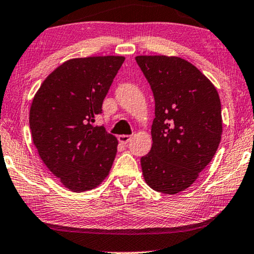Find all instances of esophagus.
I'll list each match as a JSON object with an SVG mask.
<instances>
[{
  "label": "esophagus",
  "mask_w": 254,
  "mask_h": 254,
  "mask_svg": "<svg viewBox=\"0 0 254 254\" xmlns=\"http://www.w3.org/2000/svg\"><path fill=\"white\" fill-rule=\"evenodd\" d=\"M119 141L121 142V143H124V145H127V143L130 141L131 140V137L130 135H127V134H121V135H119Z\"/></svg>",
  "instance_id": "1"
}]
</instances>
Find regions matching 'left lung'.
<instances>
[{"label":"left lung","mask_w":254,"mask_h":254,"mask_svg":"<svg viewBox=\"0 0 254 254\" xmlns=\"http://www.w3.org/2000/svg\"><path fill=\"white\" fill-rule=\"evenodd\" d=\"M155 100L153 146L142 156L147 185L177 194L197 179L221 140L220 98L205 75L178 57L138 56Z\"/></svg>","instance_id":"left-lung-1"}]
</instances>
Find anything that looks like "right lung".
I'll list each match as a JSON object with an SVG mask.
<instances>
[{
  "instance_id": "1",
  "label": "right lung",
  "mask_w": 254,
  "mask_h": 254,
  "mask_svg": "<svg viewBox=\"0 0 254 254\" xmlns=\"http://www.w3.org/2000/svg\"><path fill=\"white\" fill-rule=\"evenodd\" d=\"M124 57L64 63L44 79L29 112L33 142L48 169L73 191L97 187L111 170L117 139L94 126Z\"/></svg>"
}]
</instances>
